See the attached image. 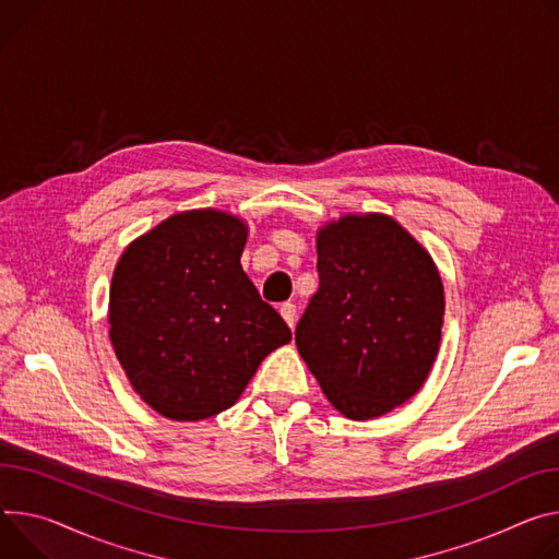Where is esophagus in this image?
Masks as SVG:
<instances>
[{
  "label": "esophagus",
  "mask_w": 559,
  "mask_h": 559,
  "mask_svg": "<svg viewBox=\"0 0 559 559\" xmlns=\"http://www.w3.org/2000/svg\"><path fill=\"white\" fill-rule=\"evenodd\" d=\"M281 317L294 330V325H296V306H294V302H283V306H281Z\"/></svg>",
  "instance_id": "obj_1"
}]
</instances>
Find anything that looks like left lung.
I'll use <instances>...</instances> for the list:
<instances>
[{
    "label": "left lung",
    "mask_w": 559,
    "mask_h": 559,
    "mask_svg": "<svg viewBox=\"0 0 559 559\" xmlns=\"http://www.w3.org/2000/svg\"><path fill=\"white\" fill-rule=\"evenodd\" d=\"M319 292L296 347L334 408L381 417L426 383L445 296L428 249L392 216L343 214L317 231Z\"/></svg>",
    "instance_id": "obj_1"
}]
</instances>
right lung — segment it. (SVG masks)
Wrapping results in <instances>:
<instances>
[{
	"label": "right lung",
	"instance_id": "right-lung-1",
	"mask_svg": "<svg viewBox=\"0 0 559 559\" xmlns=\"http://www.w3.org/2000/svg\"><path fill=\"white\" fill-rule=\"evenodd\" d=\"M249 227L178 212L131 240L109 289V338L133 392L171 421L210 419L292 341L240 265Z\"/></svg>",
	"mask_w": 559,
	"mask_h": 559
}]
</instances>
